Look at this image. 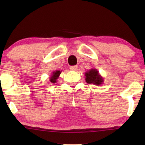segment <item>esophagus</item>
Masks as SVG:
<instances>
[{
  "label": "esophagus",
  "instance_id": "obj_1",
  "mask_svg": "<svg viewBox=\"0 0 145 145\" xmlns=\"http://www.w3.org/2000/svg\"><path fill=\"white\" fill-rule=\"evenodd\" d=\"M77 68H78V67L76 65H74V66H71L70 67V69L71 71H76Z\"/></svg>",
  "mask_w": 145,
  "mask_h": 145
}]
</instances>
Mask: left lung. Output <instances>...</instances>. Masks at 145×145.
Returning <instances> with one entry per match:
<instances>
[{
    "label": "left lung",
    "instance_id": "obj_1",
    "mask_svg": "<svg viewBox=\"0 0 145 145\" xmlns=\"http://www.w3.org/2000/svg\"><path fill=\"white\" fill-rule=\"evenodd\" d=\"M86 82L88 84H93L94 85H101L104 82V78L99 74L98 71L96 69H92L88 72H85Z\"/></svg>",
    "mask_w": 145,
    "mask_h": 145
}]
</instances>
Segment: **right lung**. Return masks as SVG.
Here are the masks:
<instances>
[{
  "mask_svg": "<svg viewBox=\"0 0 145 145\" xmlns=\"http://www.w3.org/2000/svg\"><path fill=\"white\" fill-rule=\"evenodd\" d=\"M61 73V71H55V72H53V74L50 77V82L52 83L56 82L57 80L58 79Z\"/></svg>",
  "mask_w": 145,
  "mask_h": 145,
  "instance_id": "obj_1",
  "label": "right lung"
}]
</instances>
